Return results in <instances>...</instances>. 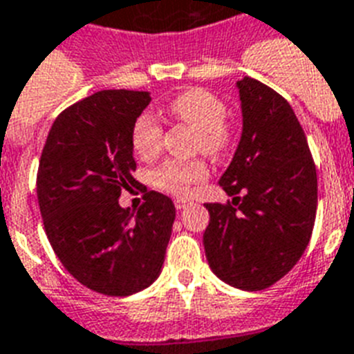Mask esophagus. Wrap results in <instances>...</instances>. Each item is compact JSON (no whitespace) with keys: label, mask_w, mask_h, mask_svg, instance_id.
<instances>
[{"label":"esophagus","mask_w":354,"mask_h":354,"mask_svg":"<svg viewBox=\"0 0 354 354\" xmlns=\"http://www.w3.org/2000/svg\"><path fill=\"white\" fill-rule=\"evenodd\" d=\"M174 205H176V209H180V211H182V209H185V207L191 205V202H189V200H182V198H178V200H174Z\"/></svg>","instance_id":"34e87169"}]
</instances>
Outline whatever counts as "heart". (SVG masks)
Returning <instances> with one entry per match:
<instances>
[{
    "mask_svg": "<svg viewBox=\"0 0 354 354\" xmlns=\"http://www.w3.org/2000/svg\"><path fill=\"white\" fill-rule=\"evenodd\" d=\"M167 112L198 131V149L212 158L225 154L231 147L232 132L225 123L227 107L223 100L205 88H189L169 102ZM163 127L149 112L136 118L131 131L132 149L140 158H154L162 147ZM209 176L202 160L180 162L167 160L151 174L152 185L176 196H189L192 189Z\"/></svg>",
    "mask_w": 354,
    "mask_h": 354,
    "instance_id": "b5f03b06",
    "label": "heart"
}]
</instances>
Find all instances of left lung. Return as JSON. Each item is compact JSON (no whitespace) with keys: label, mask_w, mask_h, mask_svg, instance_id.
Listing matches in <instances>:
<instances>
[{"label":"left lung","mask_w":354,"mask_h":354,"mask_svg":"<svg viewBox=\"0 0 354 354\" xmlns=\"http://www.w3.org/2000/svg\"><path fill=\"white\" fill-rule=\"evenodd\" d=\"M236 85L243 131L220 178L232 202L205 203L203 245L220 280L243 291H261L297 266L311 240L317 167L286 97L252 77Z\"/></svg>","instance_id":"8db88e82"}]
</instances>
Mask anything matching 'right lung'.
<instances>
[{"label": "right lung", "mask_w": 354, "mask_h": 354, "mask_svg": "<svg viewBox=\"0 0 354 354\" xmlns=\"http://www.w3.org/2000/svg\"><path fill=\"white\" fill-rule=\"evenodd\" d=\"M151 103L145 91H100L54 120L37 167V202L56 257L80 283L129 297L162 271L174 203L145 191L138 209L118 198L134 180L131 131Z\"/></svg>", "instance_id": "add662e5"}]
</instances>
